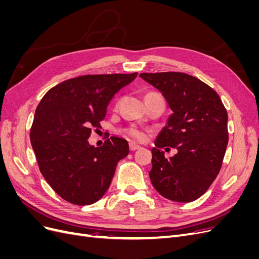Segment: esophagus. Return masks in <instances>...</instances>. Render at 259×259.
Returning <instances> with one entry per match:
<instances>
[{"label":"esophagus","mask_w":259,"mask_h":259,"mask_svg":"<svg viewBox=\"0 0 259 259\" xmlns=\"http://www.w3.org/2000/svg\"><path fill=\"white\" fill-rule=\"evenodd\" d=\"M140 147L138 145H135V144H130V151H136L138 150Z\"/></svg>","instance_id":"1"}]
</instances>
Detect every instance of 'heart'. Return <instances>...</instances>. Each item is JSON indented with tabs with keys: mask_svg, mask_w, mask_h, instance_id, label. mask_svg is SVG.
Wrapping results in <instances>:
<instances>
[{
	"mask_svg": "<svg viewBox=\"0 0 259 259\" xmlns=\"http://www.w3.org/2000/svg\"><path fill=\"white\" fill-rule=\"evenodd\" d=\"M147 96H149V97H158L159 98V96L153 95V94H148ZM126 133H127V135L131 138H133L134 140H137V142H142V140H144L145 137H146L144 132H142L140 130H138V128H135V127L127 128Z\"/></svg>",
	"mask_w": 259,
	"mask_h": 259,
	"instance_id": "1",
	"label": "heart"
}]
</instances>
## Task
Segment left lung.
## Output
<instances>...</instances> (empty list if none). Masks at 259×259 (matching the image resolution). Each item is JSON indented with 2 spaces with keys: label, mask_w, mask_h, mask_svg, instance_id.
<instances>
[{
  "label": "left lung",
  "mask_w": 259,
  "mask_h": 259,
  "mask_svg": "<svg viewBox=\"0 0 259 259\" xmlns=\"http://www.w3.org/2000/svg\"><path fill=\"white\" fill-rule=\"evenodd\" d=\"M139 76L162 94L171 110L151 149V184L170 201L197 200L218 175L228 145V115L222 99L207 84L183 72ZM161 147H175L178 153L166 159Z\"/></svg>",
  "instance_id": "8db88e82"
}]
</instances>
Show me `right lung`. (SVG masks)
<instances>
[{"instance_id": "obj_1", "label": "right lung", "mask_w": 259, "mask_h": 259, "mask_svg": "<svg viewBox=\"0 0 259 259\" xmlns=\"http://www.w3.org/2000/svg\"><path fill=\"white\" fill-rule=\"evenodd\" d=\"M137 76L84 75L67 80L45 94L36 107L30 140L40 171L59 197L90 205L104 197L116 164L130 152L125 139L110 137L101 147L89 137L106 115L116 92Z\"/></svg>"}]
</instances>
